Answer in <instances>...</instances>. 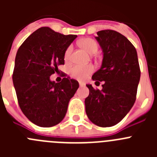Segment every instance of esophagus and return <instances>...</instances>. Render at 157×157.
Returning a JSON list of instances; mask_svg holds the SVG:
<instances>
[{
    "mask_svg": "<svg viewBox=\"0 0 157 157\" xmlns=\"http://www.w3.org/2000/svg\"><path fill=\"white\" fill-rule=\"evenodd\" d=\"M79 86H85V83L84 82H79Z\"/></svg>",
    "mask_w": 157,
    "mask_h": 157,
    "instance_id": "obj_1",
    "label": "esophagus"
}]
</instances>
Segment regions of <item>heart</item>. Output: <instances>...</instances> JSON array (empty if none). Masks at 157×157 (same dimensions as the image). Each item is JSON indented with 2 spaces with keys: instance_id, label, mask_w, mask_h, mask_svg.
I'll use <instances>...</instances> for the list:
<instances>
[{
  "instance_id": "heart-1",
  "label": "heart",
  "mask_w": 157,
  "mask_h": 157,
  "mask_svg": "<svg viewBox=\"0 0 157 157\" xmlns=\"http://www.w3.org/2000/svg\"><path fill=\"white\" fill-rule=\"evenodd\" d=\"M79 45L82 47L86 51L90 54H94L98 52L99 45L97 41H95L90 37H86L84 39L79 41ZM72 51V46L69 45L64 52V58L66 60L70 59L71 53ZM94 71V67L92 64L87 65H79L76 64L71 67L69 71L71 77L76 78L78 80H83L86 78L90 74H92Z\"/></svg>"
}]
</instances>
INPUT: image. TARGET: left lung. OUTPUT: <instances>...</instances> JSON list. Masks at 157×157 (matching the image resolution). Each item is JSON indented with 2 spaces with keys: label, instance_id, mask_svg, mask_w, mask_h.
I'll list each match as a JSON object with an SVG mask.
<instances>
[{
  "label": "left lung",
  "instance_id": "obj_1",
  "mask_svg": "<svg viewBox=\"0 0 157 157\" xmlns=\"http://www.w3.org/2000/svg\"><path fill=\"white\" fill-rule=\"evenodd\" d=\"M104 52L101 67L92 76L104 81L102 90L86 85L90 94L85 99L86 112L91 122L101 127L120 123L136 100L141 76L137 51L125 36L112 30L98 32L96 37Z\"/></svg>",
  "mask_w": 157,
  "mask_h": 157
}]
</instances>
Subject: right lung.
Wrapping results in <instances>:
<instances>
[{
    "label": "right lung",
    "mask_w": 157,
    "mask_h": 157,
    "mask_svg": "<svg viewBox=\"0 0 157 157\" xmlns=\"http://www.w3.org/2000/svg\"><path fill=\"white\" fill-rule=\"evenodd\" d=\"M76 37L41 27L18 49L12 74L18 103L26 117L39 127L60 123L79 86L64 73L60 82L50 80V76L58 72V66L64 64L65 50Z\"/></svg>",
    "instance_id": "right-lung-1"
}]
</instances>
